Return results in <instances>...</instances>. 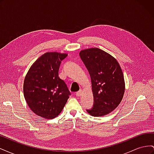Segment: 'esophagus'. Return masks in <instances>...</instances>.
I'll use <instances>...</instances> for the list:
<instances>
[{
  "instance_id": "1",
  "label": "esophagus",
  "mask_w": 154,
  "mask_h": 154,
  "mask_svg": "<svg viewBox=\"0 0 154 154\" xmlns=\"http://www.w3.org/2000/svg\"><path fill=\"white\" fill-rule=\"evenodd\" d=\"M82 90H80L79 91H78L76 93V95L77 96H80L82 95Z\"/></svg>"
}]
</instances>
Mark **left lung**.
<instances>
[{
    "label": "left lung",
    "mask_w": 154,
    "mask_h": 154,
    "mask_svg": "<svg viewBox=\"0 0 154 154\" xmlns=\"http://www.w3.org/2000/svg\"><path fill=\"white\" fill-rule=\"evenodd\" d=\"M80 58L90 74L94 105L87 112L94 117L109 114L122 101L125 83L118 62L99 48L82 50Z\"/></svg>",
    "instance_id": "obj_1"
}]
</instances>
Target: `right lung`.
Listing matches in <instances>:
<instances>
[{
	"instance_id": "obj_1",
	"label": "right lung",
	"mask_w": 154,
	"mask_h": 154,
	"mask_svg": "<svg viewBox=\"0 0 154 154\" xmlns=\"http://www.w3.org/2000/svg\"><path fill=\"white\" fill-rule=\"evenodd\" d=\"M66 53L48 52L37 59L26 74L23 91L27 105L35 114L54 119L60 114L71 95L58 70Z\"/></svg>"
}]
</instances>
